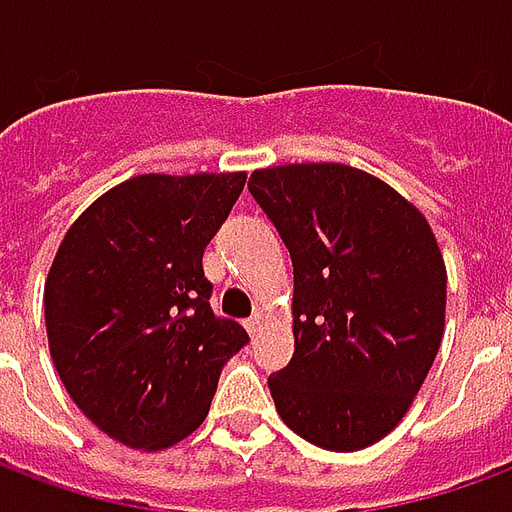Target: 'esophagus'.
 Segmentation results:
<instances>
[{
    "label": "esophagus",
    "instance_id": "esophagus-1",
    "mask_svg": "<svg viewBox=\"0 0 512 512\" xmlns=\"http://www.w3.org/2000/svg\"><path fill=\"white\" fill-rule=\"evenodd\" d=\"M263 326H266V315H263V312H255V315L246 321V332L252 334V337H257V334L263 332Z\"/></svg>",
    "mask_w": 512,
    "mask_h": 512
}]
</instances>
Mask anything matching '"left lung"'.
Returning a JSON list of instances; mask_svg holds the SVG:
<instances>
[{"mask_svg": "<svg viewBox=\"0 0 512 512\" xmlns=\"http://www.w3.org/2000/svg\"><path fill=\"white\" fill-rule=\"evenodd\" d=\"M249 191L293 260V359L268 378L279 417L332 452L400 425L439 354L447 268L417 205L348 164L255 169Z\"/></svg>", "mask_w": 512, "mask_h": 512, "instance_id": "1", "label": "left lung"}]
</instances>
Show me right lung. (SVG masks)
<instances>
[{
  "label": "right lung",
  "instance_id": "right-lung-1",
  "mask_svg": "<svg viewBox=\"0 0 512 512\" xmlns=\"http://www.w3.org/2000/svg\"><path fill=\"white\" fill-rule=\"evenodd\" d=\"M246 172L136 175L68 227L43 288L46 334L84 417L131 450H167L208 417L244 326L216 318L202 252Z\"/></svg>",
  "mask_w": 512,
  "mask_h": 512
}]
</instances>
